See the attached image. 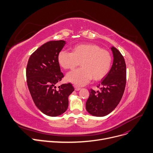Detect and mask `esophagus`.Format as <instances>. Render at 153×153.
Segmentation results:
<instances>
[{
    "label": "esophagus",
    "instance_id": "obj_1",
    "mask_svg": "<svg viewBox=\"0 0 153 153\" xmlns=\"http://www.w3.org/2000/svg\"><path fill=\"white\" fill-rule=\"evenodd\" d=\"M74 89H75L76 91H79L81 89V88H80L79 87H77V86H74Z\"/></svg>",
    "mask_w": 153,
    "mask_h": 153
}]
</instances>
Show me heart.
<instances>
[{
    "label": "heart",
    "mask_w": 153,
    "mask_h": 153,
    "mask_svg": "<svg viewBox=\"0 0 153 153\" xmlns=\"http://www.w3.org/2000/svg\"><path fill=\"white\" fill-rule=\"evenodd\" d=\"M60 66L65 69H73L80 63L82 68L66 75L70 82L83 86L93 78L94 80L103 79L111 69L112 58L108 50L92 43L75 45L73 52L61 51L58 57Z\"/></svg>",
    "instance_id": "heart-1"
}]
</instances>
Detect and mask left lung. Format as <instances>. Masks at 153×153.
I'll return each mask as SVG.
<instances>
[{
	"mask_svg": "<svg viewBox=\"0 0 153 153\" xmlns=\"http://www.w3.org/2000/svg\"><path fill=\"white\" fill-rule=\"evenodd\" d=\"M113 63L108 74L97 86L100 91L89 90L90 95L85 108L91 115L102 117L113 111L119 103L126 84V65L124 56L112 47Z\"/></svg>",
	"mask_w": 153,
	"mask_h": 153,
	"instance_id": "8db88e82",
	"label": "left lung"
}]
</instances>
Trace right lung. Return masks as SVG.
Wrapping results in <instances>:
<instances>
[{
	"mask_svg": "<svg viewBox=\"0 0 153 153\" xmlns=\"http://www.w3.org/2000/svg\"><path fill=\"white\" fill-rule=\"evenodd\" d=\"M65 40L49 41L30 56L26 67L27 85L36 106L48 116L64 113L68 107V97L74 90L71 83L58 87L56 84L64 77L61 72L58 55Z\"/></svg>",
	"mask_w": 153,
	"mask_h": 153,
	"instance_id": "obj_1",
	"label": "right lung"
}]
</instances>
